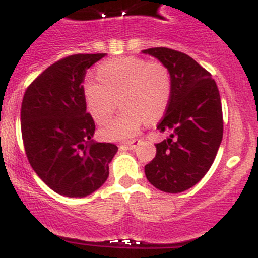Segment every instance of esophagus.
Listing matches in <instances>:
<instances>
[{
	"label": "esophagus",
	"instance_id": "1",
	"mask_svg": "<svg viewBox=\"0 0 258 258\" xmlns=\"http://www.w3.org/2000/svg\"><path fill=\"white\" fill-rule=\"evenodd\" d=\"M140 144H141V140L135 139V140H131V141L123 142V144L121 145V147L122 149H127V150H135Z\"/></svg>",
	"mask_w": 258,
	"mask_h": 258
}]
</instances>
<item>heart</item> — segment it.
<instances>
[{"label": "heart", "instance_id": "b5f03b06", "mask_svg": "<svg viewBox=\"0 0 258 258\" xmlns=\"http://www.w3.org/2000/svg\"><path fill=\"white\" fill-rule=\"evenodd\" d=\"M97 78L83 83V98L92 118L98 124L108 121L119 99L123 111L101 128L108 141L134 137L149 119L155 122L165 113L172 92L169 68L159 60L147 61L139 56H119L103 61Z\"/></svg>", "mask_w": 258, "mask_h": 258}]
</instances>
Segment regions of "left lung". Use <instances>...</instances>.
<instances>
[{"label": "left lung", "mask_w": 258, "mask_h": 258, "mask_svg": "<svg viewBox=\"0 0 258 258\" xmlns=\"http://www.w3.org/2000/svg\"><path fill=\"white\" fill-rule=\"evenodd\" d=\"M144 54L169 68L172 92L157 123L167 139L156 144V156L145 166L147 180L165 192H181L201 181L213 164L223 137L218 87L211 73L184 52L151 47Z\"/></svg>", "instance_id": "1"}]
</instances>
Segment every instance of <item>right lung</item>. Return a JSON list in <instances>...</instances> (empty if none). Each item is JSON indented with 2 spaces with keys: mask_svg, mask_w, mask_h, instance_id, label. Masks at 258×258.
Wrapping results in <instances>:
<instances>
[{
  "mask_svg": "<svg viewBox=\"0 0 258 258\" xmlns=\"http://www.w3.org/2000/svg\"><path fill=\"white\" fill-rule=\"evenodd\" d=\"M106 54H76L57 60L29 87L21 104L25 152L37 176L55 192L83 198L102 186L118 147L93 141L83 82L87 69Z\"/></svg>",
  "mask_w": 258,
  "mask_h": 258,
  "instance_id": "right-lung-1",
  "label": "right lung"
}]
</instances>
